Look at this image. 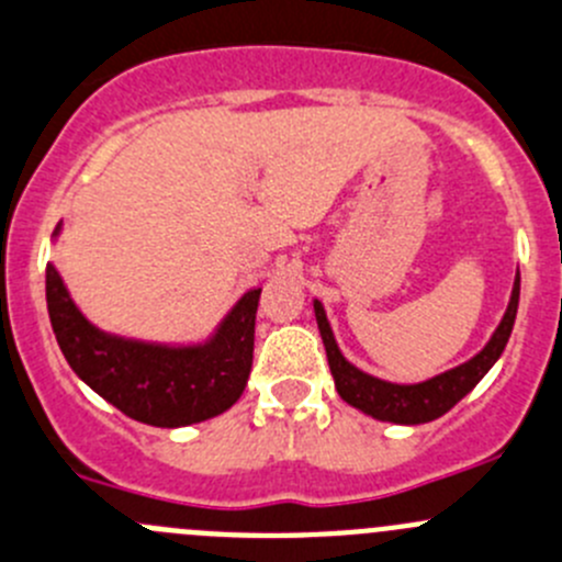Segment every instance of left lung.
<instances>
[{
  "mask_svg": "<svg viewBox=\"0 0 562 562\" xmlns=\"http://www.w3.org/2000/svg\"><path fill=\"white\" fill-rule=\"evenodd\" d=\"M518 286H521V278L516 276L510 303H507V312L502 317L499 328L494 330L488 345L472 361L445 372V375L430 378L425 383H414V386H397V383L378 381V378L367 375V372L356 370L350 361H345V356L336 347L334 334H330V325L325 319L323 306H319V301H314V314H317L319 336H323L325 352H328V367L336 381V392L352 408H361L364 414L375 416V419L397 422V425H422V422H432L438 416H445L452 405L461 403L483 381L485 372L494 367V361L505 350L513 323H516Z\"/></svg>",
  "mask_w": 562,
  "mask_h": 562,
  "instance_id": "1",
  "label": "left lung"
}]
</instances>
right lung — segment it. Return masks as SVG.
<instances>
[{
    "instance_id": "1",
    "label": "right lung",
    "mask_w": 562,
    "mask_h": 562,
    "mask_svg": "<svg viewBox=\"0 0 562 562\" xmlns=\"http://www.w3.org/2000/svg\"><path fill=\"white\" fill-rule=\"evenodd\" d=\"M259 295L261 290H250L206 345H146L90 325L60 272L46 267L52 330L71 370L117 411L154 427L195 425L237 403L254 364Z\"/></svg>"
}]
</instances>
